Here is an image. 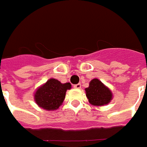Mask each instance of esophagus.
Instances as JSON below:
<instances>
[{"label":"esophagus","mask_w":147,"mask_h":147,"mask_svg":"<svg viewBox=\"0 0 147 147\" xmlns=\"http://www.w3.org/2000/svg\"><path fill=\"white\" fill-rule=\"evenodd\" d=\"M75 88H77V89H79V88H81V84L80 83H78V84H76V85H75L73 86Z\"/></svg>","instance_id":"34e87169"}]
</instances>
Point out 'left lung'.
<instances>
[{
  "label": "left lung",
  "mask_w": 147,
  "mask_h": 147,
  "mask_svg": "<svg viewBox=\"0 0 147 147\" xmlns=\"http://www.w3.org/2000/svg\"><path fill=\"white\" fill-rule=\"evenodd\" d=\"M86 96L92 105L96 106L107 105L112 99V93L100 81L92 79L89 87L85 88Z\"/></svg>",
  "instance_id": "8db88e82"
}]
</instances>
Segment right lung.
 <instances>
[{"mask_svg": "<svg viewBox=\"0 0 147 147\" xmlns=\"http://www.w3.org/2000/svg\"><path fill=\"white\" fill-rule=\"evenodd\" d=\"M71 88L70 83L62 84L55 78H50L35 93V100L40 107L48 111L58 109L65 97V92Z\"/></svg>", "mask_w": 147, "mask_h": 147, "instance_id": "add662e5", "label": "right lung"}]
</instances>
